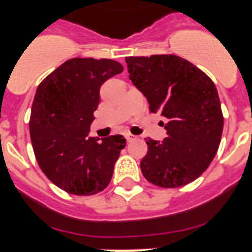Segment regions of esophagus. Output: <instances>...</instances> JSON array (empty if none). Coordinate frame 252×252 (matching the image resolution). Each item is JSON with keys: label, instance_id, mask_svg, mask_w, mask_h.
Masks as SVG:
<instances>
[{"label": "esophagus", "instance_id": "1", "mask_svg": "<svg viewBox=\"0 0 252 252\" xmlns=\"http://www.w3.org/2000/svg\"><path fill=\"white\" fill-rule=\"evenodd\" d=\"M126 141H128V142H131V141L135 140L136 136H135V135H133V134H126Z\"/></svg>", "mask_w": 252, "mask_h": 252}]
</instances>
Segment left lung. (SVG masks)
I'll return each mask as SVG.
<instances>
[{
    "instance_id": "8db88e82",
    "label": "left lung",
    "mask_w": 252,
    "mask_h": 252,
    "mask_svg": "<svg viewBox=\"0 0 252 252\" xmlns=\"http://www.w3.org/2000/svg\"><path fill=\"white\" fill-rule=\"evenodd\" d=\"M134 85L149 101L151 113L166 123L167 138H147L140 162L147 182L161 188H180L199 178L217 154L223 113L217 89L207 74L174 55L126 57Z\"/></svg>"
}]
</instances>
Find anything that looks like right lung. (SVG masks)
<instances>
[{
	"mask_svg": "<svg viewBox=\"0 0 252 252\" xmlns=\"http://www.w3.org/2000/svg\"><path fill=\"white\" fill-rule=\"evenodd\" d=\"M122 72L113 60L72 58L37 86L29 121L35 157L48 179L69 194L90 196L110 184L126 140L86 136L101 85Z\"/></svg>",
	"mask_w": 252,
	"mask_h": 252,
	"instance_id": "right-lung-1",
	"label": "right lung"
}]
</instances>
